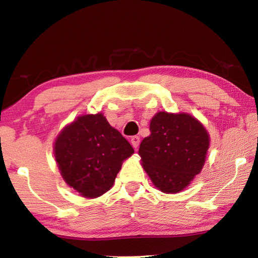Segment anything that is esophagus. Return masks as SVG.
Wrapping results in <instances>:
<instances>
[{
    "label": "esophagus",
    "instance_id": "obj_1",
    "mask_svg": "<svg viewBox=\"0 0 258 258\" xmlns=\"http://www.w3.org/2000/svg\"><path fill=\"white\" fill-rule=\"evenodd\" d=\"M131 143H132L134 149H138L139 143H140V138L137 137V135H135V137H132L131 138Z\"/></svg>",
    "mask_w": 258,
    "mask_h": 258
}]
</instances>
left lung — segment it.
Returning a JSON list of instances; mask_svg holds the SVG:
<instances>
[{"mask_svg": "<svg viewBox=\"0 0 258 258\" xmlns=\"http://www.w3.org/2000/svg\"><path fill=\"white\" fill-rule=\"evenodd\" d=\"M150 132L139 149L143 168L160 191H182L203 169L207 131L189 113L159 111L150 121Z\"/></svg>", "mask_w": 258, "mask_h": 258, "instance_id": "obj_1", "label": "left lung"}]
</instances>
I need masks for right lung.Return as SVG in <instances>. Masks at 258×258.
<instances>
[{
	"instance_id": "1",
	"label": "right lung",
	"mask_w": 258,
	"mask_h": 258,
	"mask_svg": "<svg viewBox=\"0 0 258 258\" xmlns=\"http://www.w3.org/2000/svg\"><path fill=\"white\" fill-rule=\"evenodd\" d=\"M133 152L102 113L77 117L54 142L61 176L85 198H97L110 190L121 164Z\"/></svg>"
}]
</instances>
